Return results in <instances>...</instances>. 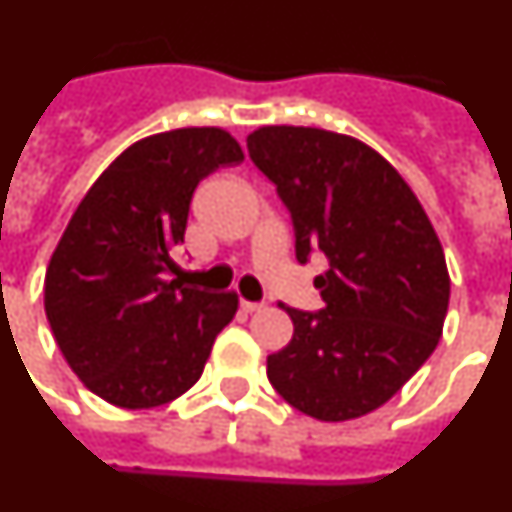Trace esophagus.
<instances>
[{"mask_svg":"<svg viewBox=\"0 0 512 512\" xmlns=\"http://www.w3.org/2000/svg\"><path fill=\"white\" fill-rule=\"evenodd\" d=\"M239 307H242V312L252 315V312H257V309H263V304H260V302H247V299H242V302H239Z\"/></svg>","mask_w":512,"mask_h":512,"instance_id":"1","label":"esophagus"}]
</instances>
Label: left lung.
I'll use <instances>...</instances> for the list:
<instances>
[{"mask_svg":"<svg viewBox=\"0 0 512 512\" xmlns=\"http://www.w3.org/2000/svg\"><path fill=\"white\" fill-rule=\"evenodd\" d=\"M247 148L289 208L296 260L320 249L330 263L315 278L320 312L278 304L294 336L268 356L270 385L312 419H359L388 403L442 336L450 276L435 226L406 179L356 137L265 124Z\"/></svg>","mask_w":512,"mask_h":512,"instance_id":"left-lung-1","label":"left lung"}]
</instances>
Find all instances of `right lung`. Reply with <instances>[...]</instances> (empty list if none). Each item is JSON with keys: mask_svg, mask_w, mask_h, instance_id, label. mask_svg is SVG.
Instances as JSON below:
<instances>
[{"mask_svg": "<svg viewBox=\"0 0 512 512\" xmlns=\"http://www.w3.org/2000/svg\"><path fill=\"white\" fill-rule=\"evenodd\" d=\"M244 158L221 127L143 137L103 169L72 213L44 278V309L70 369L119 409L174 401L203 375L239 309L236 291L171 281L203 176Z\"/></svg>", "mask_w": 512, "mask_h": 512, "instance_id": "right-lung-1", "label": "right lung"}]
</instances>
